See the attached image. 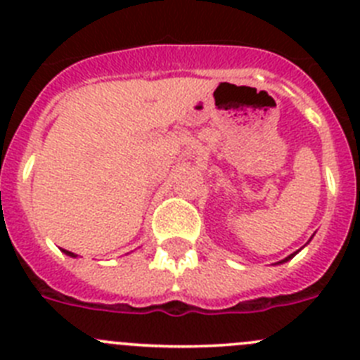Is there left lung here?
Here are the masks:
<instances>
[{
    "instance_id": "1",
    "label": "left lung",
    "mask_w": 360,
    "mask_h": 360,
    "mask_svg": "<svg viewBox=\"0 0 360 360\" xmlns=\"http://www.w3.org/2000/svg\"><path fill=\"white\" fill-rule=\"evenodd\" d=\"M292 256H294V254H292ZM292 256H288V257H287V259H285V262H288V259H290V257H292Z\"/></svg>"
}]
</instances>
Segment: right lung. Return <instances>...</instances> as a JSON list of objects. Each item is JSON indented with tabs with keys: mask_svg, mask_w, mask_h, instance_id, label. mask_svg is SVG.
<instances>
[{
	"mask_svg": "<svg viewBox=\"0 0 360 360\" xmlns=\"http://www.w3.org/2000/svg\"><path fill=\"white\" fill-rule=\"evenodd\" d=\"M65 254H68V256H72V257H75V254H73V252H70V250H65Z\"/></svg>",
	"mask_w": 360,
	"mask_h": 360,
	"instance_id": "add662e5",
	"label": "right lung"
}]
</instances>
